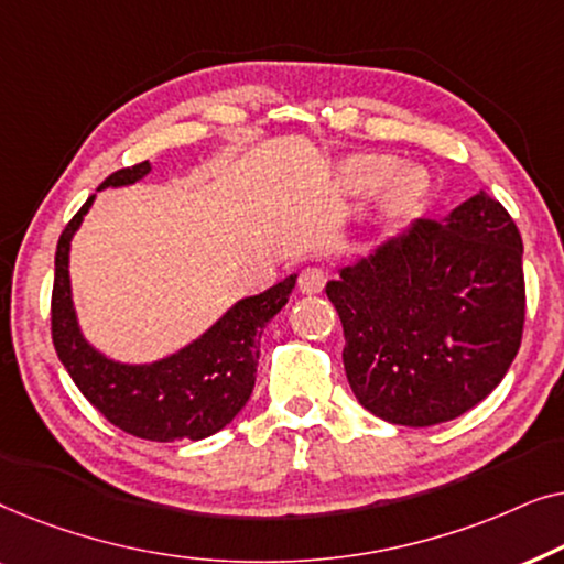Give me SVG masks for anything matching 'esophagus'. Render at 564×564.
<instances>
[{
	"label": "esophagus",
	"mask_w": 564,
	"mask_h": 564,
	"mask_svg": "<svg viewBox=\"0 0 564 564\" xmlns=\"http://www.w3.org/2000/svg\"><path fill=\"white\" fill-rule=\"evenodd\" d=\"M328 282V272L323 267H305L303 272H300V280H297V288L303 295H315V292H321L326 288Z\"/></svg>",
	"instance_id": "34e87169"
}]
</instances>
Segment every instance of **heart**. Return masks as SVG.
Masks as SVG:
<instances>
[{
    "mask_svg": "<svg viewBox=\"0 0 564 564\" xmlns=\"http://www.w3.org/2000/svg\"><path fill=\"white\" fill-rule=\"evenodd\" d=\"M390 169H392V164H390V161H384V159H365V161H359L357 166H354V174H357L359 182L372 184L377 180H382V176H388ZM413 189H415L413 180H411V176H405V180L400 182V192H403V195H411Z\"/></svg>",
    "mask_w": 564,
    "mask_h": 564,
    "instance_id": "obj_1",
    "label": "heart"
}]
</instances>
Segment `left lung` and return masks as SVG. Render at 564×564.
Wrapping results in <instances>:
<instances>
[{
	"label": "left lung",
	"instance_id": "left-lung-1",
	"mask_svg": "<svg viewBox=\"0 0 564 564\" xmlns=\"http://www.w3.org/2000/svg\"><path fill=\"white\" fill-rule=\"evenodd\" d=\"M523 243L488 192L421 218L326 284L351 392L377 419L434 426L490 395L527 315Z\"/></svg>",
	"mask_w": 564,
	"mask_h": 564
}]
</instances>
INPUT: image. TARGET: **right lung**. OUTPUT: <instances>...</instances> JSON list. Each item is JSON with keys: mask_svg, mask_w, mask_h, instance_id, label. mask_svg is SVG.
I'll list each match as a JSON object with an SVG mask.
<instances>
[{"mask_svg": "<svg viewBox=\"0 0 564 564\" xmlns=\"http://www.w3.org/2000/svg\"><path fill=\"white\" fill-rule=\"evenodd\" d=\"M151 172L149 161L120 169L102 187H126ZM95 195L68 220L56 246L51 297V336L61 365L82 395L112 426L149 442H199L228 426L251 398L257 382L259 338L288 303L295 274L253 297H243L197 341L151 365H122L87 344L76 323L68 282V249Z\"/></svg>", "mask_w": 564, "mask_h": 564, "instance_id": "1", "label": "right lung"}]
</instances>
